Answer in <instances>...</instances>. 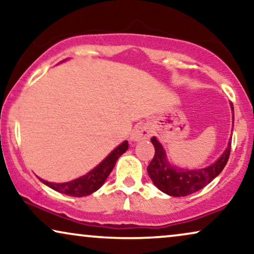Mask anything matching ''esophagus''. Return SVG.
Returning a JSON list of instances; mask_svg holds the SVG:
<instances>
[{"label":"esophagus","mask_w":254,"mask_h":254,"mask_svg":"<svg viewBox=\"0 0 254 254\" xmlns=\"http://www.w3.org/2000/svg\"><path fill=\"white\" fill-rule=\"evenodd\" d=\"M149 137H150V130H149V128L145 125H137L133 129V131H131L130 135V140L136 142L147 140Z\"/></svg>","instance_id":"obj_1"}]
</instances>
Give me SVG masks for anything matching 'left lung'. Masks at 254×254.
<instances>
[{"label":"left lung","instance_id":"left-lung-1","mask_svg":"<svg viewBox=\"0 0 254 254\" xmlns=\"http://www.w3.org/2000/svg\"><path fill=\"white\" fill-rule=\"evenodd\" d=\"M231 109L234 111L232 104ZM151 142L155 147V156L148 165L147 171L156 187L172 196H186L203 189L222 172L231 151V142H229L224 154L214 164L200 170H184L170 164L165 150L157 138L152 137Z\"/></svg>","mask_w":254,"mask_h":254}]
</instances>
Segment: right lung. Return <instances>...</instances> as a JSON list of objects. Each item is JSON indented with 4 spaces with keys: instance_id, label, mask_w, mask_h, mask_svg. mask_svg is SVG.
Masks as SVG:
<instances>
[{
    "instance_id": "obj_1",
    "label": "right lung",
    "mask_w": 254,
    "mask_h": 254,
    "mask_svg": "<svg viewBox=\"0 0 254 254\" xmlns=\"http://www.w3.org/2000/svg\"><path fill=\"white\" fill-rule=\"evenodd\" d=\"M128 149V142L125 141L121 143L119 147H117L104 161L100 163L98 166L91 170L85 176L79 177V178L72 180L69 183H62V184H55V183H48L46 180L40 179L45 185H47L51 189H53L57 192L67 194L70 196H85L90 195V194L96 192L99 190L109 175L112 171L114 165L118 158L120 157L124 152H126Z\"/></svg>"
}]
</instances>
